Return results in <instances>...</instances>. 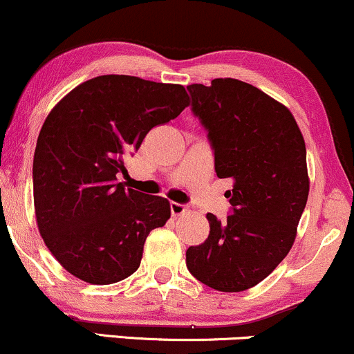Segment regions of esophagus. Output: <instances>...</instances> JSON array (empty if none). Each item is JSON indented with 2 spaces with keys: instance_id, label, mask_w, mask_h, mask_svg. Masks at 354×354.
Returning <instances> with one entry per match:
<instances>
[{
  "instance_id": "esophagus-1",
  "label": "esophagus",
  "mask_w": 354,
  "mask_h": 354,
  "mask_svg": "<svg viewBox=\"0 0 354 354\" xmlns=\"http://www.w3.org/2000/svg\"><path fill=\"white\" fill-rule=\"evenodd\" d=\"M187 210H189V207L184 205V203H177V202L170 203V212H172L174 217H178V215L185 214Z\"/></svg>"
}]
</instances>
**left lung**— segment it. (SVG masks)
I'll use <instances>...</instances> for the list:
<instances>
[{"instance_id":"1","label":"left lung","mask_w":354,"mask_h":354,"mask_svg":"<svg viewBox=\"0 0 354 354\" xmlns=\"http://www.w3.org/2000/svg\"><path fill=\"white\" fill-rule=\"evenodd\" d=\"M209 131L215 172L232 178L225 222L207 214L209 239L185 253L187 268L218 292L259 285L288 255L310 192L306 147L286 106L239 79L187 86Z\"/></svg>"}]
</instances>
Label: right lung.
I'll list each match as a JSON object with an SVG mask.
<instances>
[{"mask_svg":"<svg viewBox=\"0 0 354 354\" xmlns=\"http://www.w3.org/2000/svg\"><path fill=\"white\" fill-rule=\"evenodd\" d=\"M189 106L180 84L107 74L74 87L46 118L32 160L37 230L61 267L91 285L118 283L142 260L170 202L118 184L149 131Z\"/></svg>","mask_w":354,"mask_h":354,"instance_id":"1","label":"right lung"}]
</instances>
